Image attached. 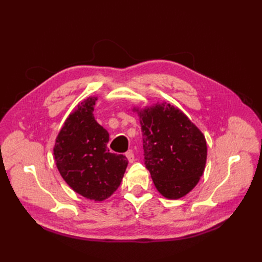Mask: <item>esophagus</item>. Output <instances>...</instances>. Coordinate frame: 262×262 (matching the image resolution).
Returning <instances> with one entry per match:
<instances>
[{"label":"esophagus","mask_w":262,"mask_h":262,"mask_svg":"<svg viewBox=\"0 0 262 262\" xmlns=\"http://www.w3.org/2000/svg\"><path fill=\"white\" fill-rule=\"evenodd\" d=\"M126 157H127V159H128V161L130 162V163H132V162L134 161V154H133L132 150H128L126 152Z\"/></svg>","instance_id":"obj_1"}]
</instances>
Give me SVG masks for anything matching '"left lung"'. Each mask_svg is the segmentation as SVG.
<instances>
[{
  "label": "left lung",
  "mask_w": 262,
  "mask_h": 262,
  "mask_svg": "<svg viewBox=\"0 0 262 262\" xmlns=\"http://www.w3.org/2000/svg\"><path fill=\"white\" fill-rule=\"evenodd\" d=\"M132 111L140 116L145 164L157 190L167 199L185 196L205 170V135L170 103L158 102Z\"/></svg>",
  "instance_id": "1"
}]
</instances>
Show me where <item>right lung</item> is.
<instances>
[{"mask_svg": "<svg viewBox=\"0 0 262 262\" xmlns=\"http://www.w3.org/2000/svg\"><path fill=\"white\" fill-rule=\"evenodd\" d=\"M97 97L82 100L57 134L53 155L60 176L83 197L102 202L120 185L128 160L110 152L108 132L94 117Z\"/></svg>", "mask_w": 262, "mask_h": 262, "instance_id": "right-lung-1", "label": "right lung"}]
</instances>
